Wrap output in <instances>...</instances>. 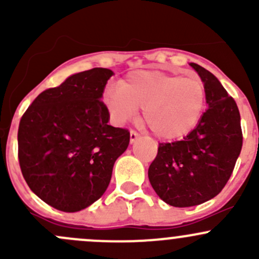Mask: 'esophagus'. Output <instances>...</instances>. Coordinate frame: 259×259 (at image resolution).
Segmentation results:
<instances>
[{"instance_id": "esophagus-1", "label": "esophagus", "mask_w": 259, "mask_h": 259, "mask_svg": "<svg viewBox=\"0 0 259 259\" xmlns=\"http://www.w3.org/2000/svg\"><path fill=\"white\" fill-rule=\"evenodd\" d=\"M139 139H140V135L138 134L137 132H134V130H132V132H130V143L134 144V143Z\"/></svg>"}]
</instances>
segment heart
<instances>
[{
  "mask_svg": "<svg viewBox=\"0 0 259 259\" xmlns=\"http://www.w3.org/2000/svg\"><path fill=\"white\" fill-rule=\"evenodd\" d=\"M104 101L119 124L137 116L142 108L143 119L156 138L176 140L197 126L204 113L207 90L198 76L140 70L126 75Z\"/></svg>",
  "mask_w": 259,
  "mask_h": 259,
  "instance_id": "heart-1",
  "label": "heart"
}]
</instances>
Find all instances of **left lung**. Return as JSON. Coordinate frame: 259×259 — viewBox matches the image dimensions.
<instances>
[{"mask_svg": "<svg viewBox=\"0 0 259 259\" xmlns=\"http://www.w3.org/2000/svg\"><path fill=\"white\" fill-rule=\"evenodd\" d=\"M207 90L208 109L197 126L173 143H160L148 170L161 200L179 208L202 204L227 184L242 150L238 106L219 80L192 62Z\"/></svg>", "mask_w": 259, "mask_h": 259, "instance_id": "left-lung-1", "label": "left lung"}]
</instances>
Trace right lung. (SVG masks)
<instances>
[{
  "instance_id": "1",
  "label": "right lung",
  "mask_w": 259,
  "mask_h": 259,
  "mask_svg": "<svg viewBox=\"0 0 259 259\" xmlns=\"http://www.w3.org/2000/svg\"><path fill=\"white\" fill-rule=\"evenodd\" d=\"M114 75L95 67L42 91L18 126V161L30 189L62 211H79L99 199L110 183L115 160L130 133L109 125L101 101Z\"/></svg>"
}]
</instances>
